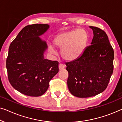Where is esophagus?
<instances>
[{
	"label": "esophagus",
	"instance_id": "esophagus-1",
	"mask_svg": "<svg viewBox=\"0 0 122 122\" xmlns=\"http://www.w3.org/2000/svg\"><path fill=\"white\" fill-rule=\"evenodd\" d=\"M65 65L62 64V63H60L59 65V70H62L63 68H65Z\"/></svg>",
	"mask_w": 122,
	"mask_h": 122
}]
</instances>
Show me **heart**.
Wrapping results in <instances>:
<instances>
[{"label": "heart", "instance_id": "1", "mask_svg": "<svg viewBox=\"0 0 122 122\" xmlns=\"http://www.w3.org/2000/svg\"><path fill=\"white\" fill-rule=\"evenodd\" d=\"M88 34L85 30L65 31L58 34L53 40L55 47L61 49V55L63 59L68 61L75 60L82 54L88 42ZM49 50L55 54L54 48L49 46Z\"/></svg>", "mask_w": 122, "mask_h": 122}]
</instances>
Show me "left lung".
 Instances as JSON below:
<instances>
[{"label":"left lung","instance_id":"obj_1","mask_svg":"<svg viewBox=\"0 0 122 122\" xmlns=\"http://www.w3.org/2000/svg\"><path fill=\"white\" fill-rule=\"evenodd\" d=\"M90 27L93 32L91 45L86 47L78 59L66 63L68 90L80 98L103 92L113 71L114 51L107 35L98 27Z\"/></svg>","mask_w":122,"mask_h":122}]
</instances>
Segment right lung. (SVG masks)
<instances>
[{
  "instance_id": "1",
  "label": "right lung",
  "mask_w": 122,
  "mask_h": 122,
  "mask_svg": "<svg viewBox=\"0 0 122 122\" xmlns=\"http://www.w3.org/2000/svg\"><path fill=\"white\" fill-rule=\"evenodd\" d=\"M48 24H32L22 29L9 48L6 66L8 79L24 95L38 97L45 93L49 82L59 72V62L44 59L46 42L40 36Z\"/></svg>"
}]
</instances>
